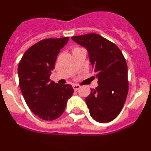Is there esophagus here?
<instances>
[{"label":"esophagus","instance_id":"1","mask_svg":"<svg viewBox=\"0 0 151 151\" xmlns=\"http://www.w3.org/2000/svg\"><path fill=\"white\" fill-rule=\"evenodd\" d=\"M73 89H74L75 91H77V90H78V89L80 88V85H73Z\"/></svg>","mask_w":151,"mask_h":151}]
</instances>
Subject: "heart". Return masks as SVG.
Wrapping results in <instances>:
<instances>
[{"label":"heart","mask_w":151,"mask_h":151,"mask_svg":"<svg viewBox=\"0 0 151 151\" xmlns=\"http://www.w3.org/2000/svg\"><path fill=\"white\" fill-rule=\"evenodd\" d=\"M79 49H82V48H79V47H76V48H75L74 50H79Z\"/></svg>","instance_id":"heart-1"}]
</instances>
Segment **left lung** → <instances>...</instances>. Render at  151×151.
Here are the masks:
<instances>
[{"label":"left lung","mask_w":151,"mask_h":151,"mask_svg":"<svg viewBox=\"0 0 151 151\" xmlns=\"http://www.w3.org/2000/svg\"><path fill=\"white\" fill-rule=\"evenodd\" d=\"M72 39L87 49L97 73L98 86L85 98L92 118L98 122L113 120L122 110L129 91L128 67L118 47L100 35L90 33Z\"/></svg>","instance_id":"1"}]
</instances>
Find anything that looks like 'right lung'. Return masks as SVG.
Wrapping results in <instances>:
<instances>
[{
  "mask_svg": "<svg viewBox=\"0 0 151 151\" xmlns=\"http://www.w3.org/2000/svg\"><path fill=\"white\" fill-rule=\"evenodd\" d=\"M69 37L47 38L30 47L18 66L19 87L31 111L44 120L60 116L73 94L72 85L50 81L58 54Z\"/></svg>",
  "mask_w": 151,
  "mask_h": 151,
  "instance_id": "add662e5",
  "label": "right lung"
}]
</instances>
